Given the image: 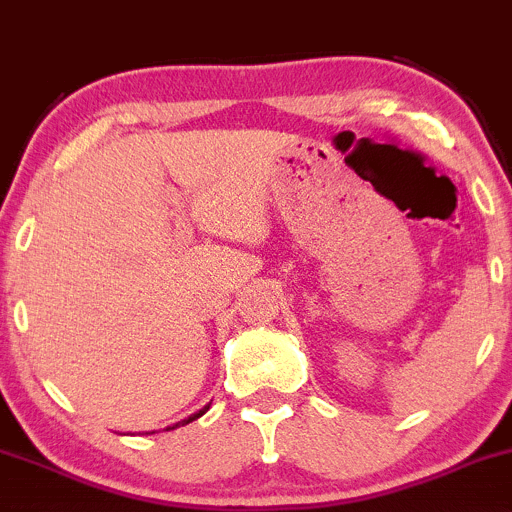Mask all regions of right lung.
Listing matches in <instances>:
<instances>
[{
  "instance_id": "add662e5",
  "label": "right lung",
  "mask_w": 512,
  "mask_h": 512,
  "mask_svg": "<svg viewBox=\"0 0 512 512\" xmlns=\"http://www.w3.org/2000/svg\"><path fill=\"white\" fill-rule=\"evenodd\" d=\"M207 409H209V407L199 409V411H197V414L187 416V419H185V421H178V424H175V426H168V428H178V426H185V424H190V421H195V419H199V416H202V414H204V411H207Z\"/></svg>"
}]
</instances>
